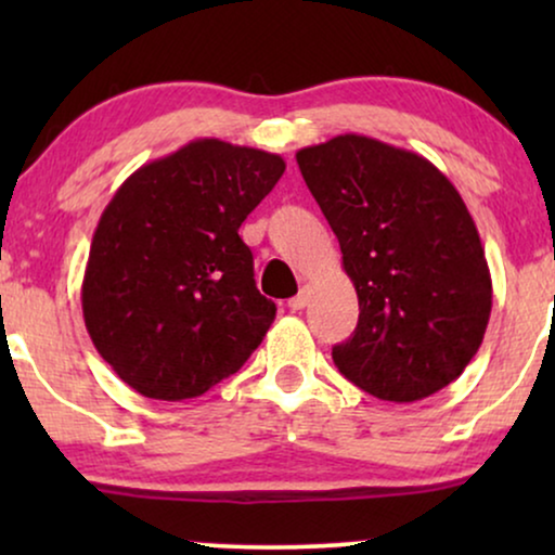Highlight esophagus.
<instances>
[{
	"mask_svg": "<svg viewBox=\"0 0 555 555\" xmlns=\"http://www.w3.org/2000/svg\"><path fill=\"white\" fill-rule=\"evenodd\" d=\"M308 300H310V291H308V287H302V291L295 295V298L287 300V308H291V310H302V308L308 306Z\"/></svg>",
	"mask_w": 555,
	"mask_h": 555,
	"instance_id": "esophagus-1",
	"label": "esophagus"
}]
</instances>
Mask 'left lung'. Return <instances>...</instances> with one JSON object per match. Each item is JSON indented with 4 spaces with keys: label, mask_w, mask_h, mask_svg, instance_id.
<instances>
[{
    "label": "left lung",
    "mask_w": 555,
    "mask_h": 555,
    "mask_svg": "<svg viewBox=\"0 0 555 555\" xmlns=\"http://www.w3.org/2000/svg\"><path fill=\"white\" fill-rule=\"evenodd\" d=\"M295 158L359 295L353 336L333 346L338 371L397 404L444 389L473 361L492 308L460 192L424 156L369 135H336Z\"/></svg>",
    "instance_id": "obj_1"
}]
</instances>
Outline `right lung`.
<instances>
[{"label":"right lung","instance_id":"obj_1","mask_svg":"<svg viewBox=\"0 0 555 555\" xmlns=\"http://www.w3.org/2000/svg\"><path fill=\"white\" fill-rule=\"evenodd\" d=\"M285 162L196 139L128 177L103 209L82 278L93 346L149 399L202 397L237 374L275 321L240 237Z\"/></svg>","mask_w":555,"mask_h":555}]
</instances>
